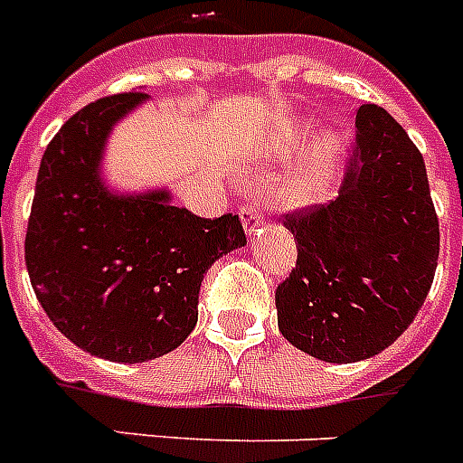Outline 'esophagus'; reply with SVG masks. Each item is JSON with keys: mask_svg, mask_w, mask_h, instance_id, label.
Segmentation results:
<instances>
[{"mask_svg": "<svg viewBox=\"0 0 463 463\" xmlns=\"http://www.w3.org/2000/svg\"><path fill=\"white\" fill-rule=\"evenodd\" d=\"M264 223V206L259 199H247L242 206V225L247 235H254L259 231V225Z\"/></svg>", "mask_w": 463, "mask_h": 463, "instance_id": "esophagus-1", "label": "esophagus"}]
</instances>
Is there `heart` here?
I'll return each mask as SVG.
<instances>
[{
    "label": "heart",
    "instance_id": "1",
    "mask_svg": "<svg viewBox=\"0 0 463 463\" xmlns=\"http://www.w3.org/2000/svg\"><path fill=\"white\" fill-rule=\"evenodd\" d=\"M323 187L321 173H311V175H302V178L290 180L288 185L278 193L280 204L285 206H299L309 204L311 199H317Z\"/></svg>",
    "mask_w": 463,
    "mask_h": 463
}]
</instances>
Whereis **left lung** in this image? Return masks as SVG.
Instances as JSON below:
<instances>
[{"label":"left lung","instance_id":"8db88e82","mask_svg":"<svg viewBox=\"0 0 463 463\" xmlns=\"http://www.w3.org/2000/svg\"><path fill=\"white\" fill-rule=\"evenodd\" d=\"M297 264L278 285V328L330 364L362 362L409 328L433 285L439 225L426 164L378 104L356 111L337 199L288 212Z\"/></svg>","mask_w":463,"mask_h":463}]
</instances>
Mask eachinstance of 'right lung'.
I'll return each instance as SVG.
<instances>
[{
    "instance_id": "1",
    "label": "right lung",
    "mask_w": 463,
    "mask_h": 463,
    "mask_svg": "<svg viewBox=\"0 0 463 463\" xmlns=\"http://www.w3.org/2000/svg\"><path fill=\"white\" fill-rule=\"evenodd\" d=\"M142 99L101 97L63 123L44 149L25 231V266L49 321L90 354L121 364L180 347L197 323L204 273L247 242L235 213L202 219L168 204V193L104 190V140Z\"/></svg>"
}]
</instances>
